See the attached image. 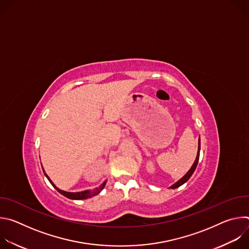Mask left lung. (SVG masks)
I'll return each mask as SVG.
<instances>
[{
  "label": "left lung",
  "mask_w": 249,
  "mask_h": 249,
  "mask_svg": "<svg viewBox=\"0 0 249 249\" xmlns=\"http://www.w3.org/2000/svg\"><path fill=\"white\" fill-rule=\"evenodd\" d=\"M199 157H200V138H199V146H198V153H197V157H196V160H195V161H194V163H193V165L191 166V168L189 169V171L182 177L181 179H179L178 181H177L176 183H174L170 188H172V189H174V188H177V187H179L180 185H182L183 183H185L190 177H191V175L193 174V172H194V170L196 169V166H197V164H198V160H199Z\"/></svg>",
  "instance_id": "obj_1"
}]
</instances>
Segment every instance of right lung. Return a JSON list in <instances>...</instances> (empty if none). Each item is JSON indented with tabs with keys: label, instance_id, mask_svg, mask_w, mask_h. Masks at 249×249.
Here are the masks:
<instances>
[{
	"label": "right lung",
	"instance_id": "obj_1",
	"mask_svg": "<svg viewBox=\"0 0 249 249\" xmlns=\"http://www.w3.org/2000/svg\"><path fill=\"white\" fill-rule=\"evenodd\" d=\"M46 175V174H45ZM46 177L48 178V180L50 181V183L55 187V189L61 193L62 195H64L65 197L69 198V199H73V200H83V199H88V198H90V197H93L95 195H97L101 189H103V187L105 186V182L102 183V185H100L97 189L93 190V191H89V190H86V191H82V192H77V193H73V192H66V191H63V190H60L59 188H57L53 182L50 180L49 177L46 175Z\"/></svg>",
	"mask_w": 249,
	"mask_h": 249
}]
</instances>
